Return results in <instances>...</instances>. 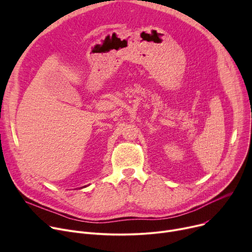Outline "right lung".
<instances>
[{
    "instance_id": "obj_1",
    "label": "right lung",
    "mask_w": 252,
    "mask_h": 252,
    "mask_svg": "<svg viewBox=\"0 0 252 252\" xmlns=\"http://www.w3.org/2000/svg\"><path fill=\"white\" fill-rule=\"evenodd\" d=\"M84 188H87V186H85V187H83V188H81V189H84Z\"/></svg>"
}]
</instances>
